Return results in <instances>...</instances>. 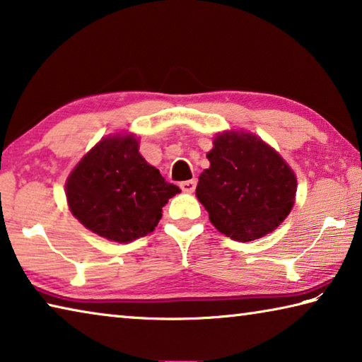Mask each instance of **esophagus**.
Wrapping results in <instances>:
<instances>
[{
  "label": "esophagus",
  "instance_id": "obj_1",
  "mask_svg": "<svg viewBox=\"0 0 362 362\" xmlns=\"http://www.w3.org/2000/svg\"><path fill=\"white\" fill-rule=\"evenodd\" d=\"M180 188L183 189L185 193H193L194 188H196V180H185V182H180Z\"/></svg>",
  "mask_w": 362,
  "mask_h": 362
}]
</instances>
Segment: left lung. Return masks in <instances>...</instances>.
<instances>
[{
    "mask_svg": "<svg viewBox=\"0 0 362 362\" xmlns=\"http://www.w3.org/2000/svg\"><path fill=\"white\" fill-rule=\"evenodd\" d=\"M196 196L216 228L235 241L259 240L292 211L297 179L279 153L254 134L226 131L207 153Z\"/></svg>",
    "mask_w": 362,
    "mask_h": 362,
    "instance_id": "1",
    "label": "left lung"
}]
</instances>
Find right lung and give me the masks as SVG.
I'll return each mask as SVG.
<instances>
[{
  "label": "right lung",
  "mask_w": 362,
  "mask_h": 362,
  "mask_svg": "<svg viewBox=\"0 0 362 362\" xmlns=\"http://www.w3.org/2000/svg\"><path fill=\"white\" fill-rule=\"evenodd\" d=\"M180 193L139 153V140L102 139L71 170L65 194L86 228L115 243H131L155 230L163 206Z\"/></svg>",
  "instance_id": "add662e5"
}]
</instances>
